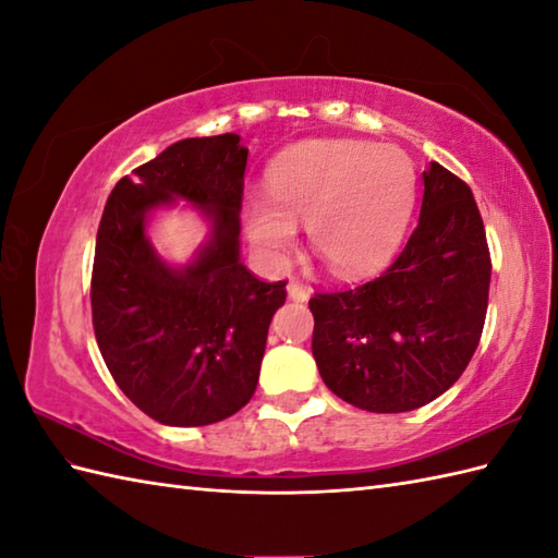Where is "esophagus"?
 <instances>
[{"label": "esophagus", "mask_w": 558, "mask_h": 558, "mask_svg": "<svg viewBox=\"0 0 558 558\" xmlns=\"http://www.w3.org/2000/svg\"><path fill=\"white\" fill-rule=\"evenodd\" d=\"M310 294H312V290L306 288V286H302L300 280H290V282H288V298H290V300H294V302H306V300H310Z\"/></svg>", "instance_id": "esophagus-1"}]
</instances>
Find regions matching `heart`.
<instances>
[{
    "label": "heart",
    "mask_w": 558,
    "mask_h": 558,
    "mask_svg": "<svg viewBox=\"0 0 558 558\" xmlns=\"http://www.w3.org/2000/svg\"><path fill=\"white\" fill-rule=\"evenodd\" d=\"M414 165L396 146L316 141L294 148L268 174V192L244 198L248 242L282 260L306 225L314 252L345 278L384 266L408 228Z\"/></svg>",
    "instance_id": "1"
}]
</instances>
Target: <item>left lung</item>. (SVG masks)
<instances>
[{
	"instance_id": "obj_1",
	"label": "left lung",
	"mask_w": 558,
	"mask_h": 558,
	"mask_svg": "<svg viewBox=\"0 0 558 558\" xmlns=\"http://www.w3.org/2000/svg\"><path fill=\"white\" fill-rule=\"evenodd\" d=\"M422 177L417 228L390 268L310 300L318 374L366 412H410L446 393L487 316L492 260L475 196L438 162Z\"/></svg>"
}]
</instances>
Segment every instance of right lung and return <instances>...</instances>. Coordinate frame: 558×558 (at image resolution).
<instances>
[{
  "instance_id": "1",
  "label": "right lung",
  "mask_w": 558,
  "mask_h": 558,
  "mask_svg": "<svg viewBox=\"0 0 558 558\" xmlns=\"http://www.w3.org/2000/svg\"><path fill=\"white\" fill-rule=\"evenodd\" d=\"M236 134L184 138L117 182L93 260V328L122 393L168 426H204L252 400L270 318L286 282L240 260L248 150ZM177 199L209 225L192 262L174 267L147 236L149 216Z\"/></svg>"
}]
</instances>
